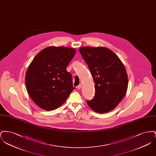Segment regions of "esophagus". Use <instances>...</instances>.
I'll return each instance as SVG.
<instances>
[{"label":"esophagus","instance_id":"34e87169","mask_svg":"<svg viewBox=\"0 0 156 156\" xmlns=\"http://www.w3.org/2000/svg\"><path fill=\"white\" fill-rule=\"evenodd\" d=\"M81 87H82L81 84H79V85H78V86H77V87H76V88H78V89H81Z\"/></svg>","mask_w":156,"mask_h":156}]
</instances>
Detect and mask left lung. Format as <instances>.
Returning a JSON list of instances; mask_svg holds the SVG:
<instances>
[{
  "mask_svg": "<svg viewBox=\"0 0 156 156\" xmlns=\"http://www.w3.org/2000/svg\"><path fill=\"white\" fill-rule=\"evenodd\" d=\"M79 50L95 83V96L87 100V104L97 113L111 111L126 95L128 79L124 65L114 52L105 47H83Z\"/></svg>",
  "mask_w": 156,
  "mask_h": 156,
  "instance_id": "1",
  "label": "left lung"
}]
</instances>
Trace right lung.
I'll use <instances>...</instances> for the list:
<instances>
[{
  "label": "right lung",
  "mask_w": 156,
  "mask_h": 156,
  "mask_svg": "<svg viewBox=\"0 0 156 156\" xmlns=\"http://www.w3.org/2000/svg\"><path fill=\"white\" fill-rule=\"evenodd\" d=\"M75 52L74 48L48 47L32 61L26 75V86L31 99L41 108H58L75 88L66 69Z\"/></svg>",
  "instance_id": "obj_1"
}]
</instances>
